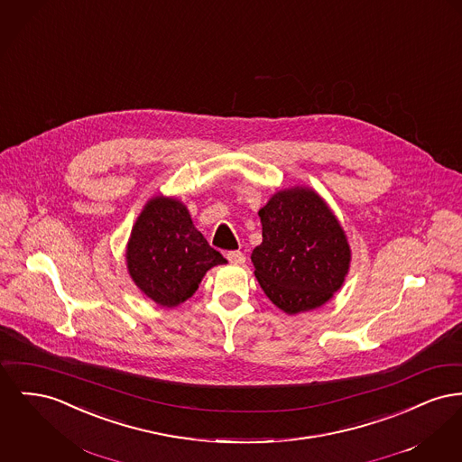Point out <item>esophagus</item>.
Here are the masks:
<instances>
[{"mask_svg": "<svg viewBox=\"0 0 462 462\" xmlns=\"http://www.w3.org/2000/svg\"><path fill=\"white\" fill-rule=\"evenodd\" d=\"M226 260H228L232 265H243L245 262V253H243V251H228V253H226Z\"/></svg>", "mask_w": 462, "mask_h": 462, "instance_id": "esophagus-1", "label": "esophagus"}]
</instances>
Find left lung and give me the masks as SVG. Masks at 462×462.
Listing matches in <instances>:
<instances>
[{
    "label": "left lung",
    "mask_w": 462,
    "mask_h": 462,
    "mask_svg": "<svg viewBox=\"0 0 462 462\" xmlns=\"http://www.w3.org/2000/svg\"><path fill=\"white\" fill-rule=\"evenodd\" d=\"M258 215L263 243L251 262L265 295L286 314L326 303L344 282L351 249L325 200L309 189L277 191Z\"/></svg>",
    "instance_id": "obj_1"
}]
</instances>
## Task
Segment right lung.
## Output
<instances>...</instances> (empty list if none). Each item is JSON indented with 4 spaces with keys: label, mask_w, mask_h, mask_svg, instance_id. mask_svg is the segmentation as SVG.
Returning a JSON list of instances; mask_svg holds the SVG:
<instances>
[{
    "label": "right lung",
    "mask_w": 462,
    "mask_h": 462,
    "mask_svg": "<svg viewBox=\"0 0 462 462\" xmlns=\"http://www.w3.org/2000/svg\"><path fill=\"white\" fill-rule=\"evenodd\" d=\"M125 256L137 288L162 307L190 299L204 273L226 262L193 226L189 209L169 197L144 206Z\"/></svg>",
    "instance_id": "obj_1"
}]
</instances>
